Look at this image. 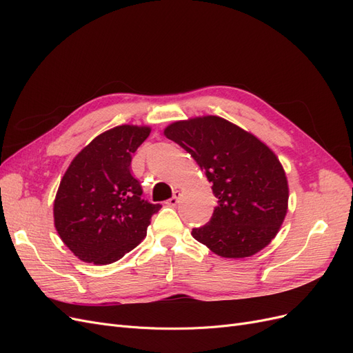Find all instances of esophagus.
Masks as SVG:
<instances>
[{
  "instance_id": "1",
  "label": "esophagus",
  "mask_w": 353,
  "mask_h": 353,
  "mask_svg": "<svg viewBox=\"0 0 353 353\" xmlns=\"http://www.w3.org/2000/svg\"><path fill=\"white\" fill-rule=\"evenodd\" d=\"M179 196H181V194H179V193H178V191H176V193H175V194H174L172 197H170V199H169V200H168L166 203H168V205H169V206H176V205H178V203H179Z\"/></svg>"
}]
</instances>
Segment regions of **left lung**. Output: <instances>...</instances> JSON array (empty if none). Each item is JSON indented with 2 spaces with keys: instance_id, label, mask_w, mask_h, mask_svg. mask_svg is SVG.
Here are the masks:
<instances>
[{
  "instance_id": "1",
  "label": "left lung",
  "mask_w": 353,
  "mask_h": 353,
  "mask_svg": "<svg viewBox=\"0 0 353 353\" xmlns=\"http://www.w3.org/2000/svg\"><path fill=\"white\" fill-rule=\"evenodd\" d=\"M163 134L205 170L218 199L210 221L191 236L230 259L266 248L280 231L288 205L287 176L271 148L219 116L178 121Z\"/></svg>"
}]
</instances>
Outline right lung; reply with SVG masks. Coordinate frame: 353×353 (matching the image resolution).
<instances>
[{
  "mask_svg": "<svg viewBox=\"0 0 353 353\" xmlns=\"http://www.w3.org/2000/svg\"><path fill=\"white\" fill-rule=\"evenodd\" d=\"M150 126L121 125L95 137L63 175L54 200V227L83 262L108 265L145 237L160 205L141 199L131 174L132 154Z\"/></svg>",
  "mask_w": 353,
  "mask_h": 353,
  "instance_id": "add662e5",
  "label": "right lung"
}]
</instances>
